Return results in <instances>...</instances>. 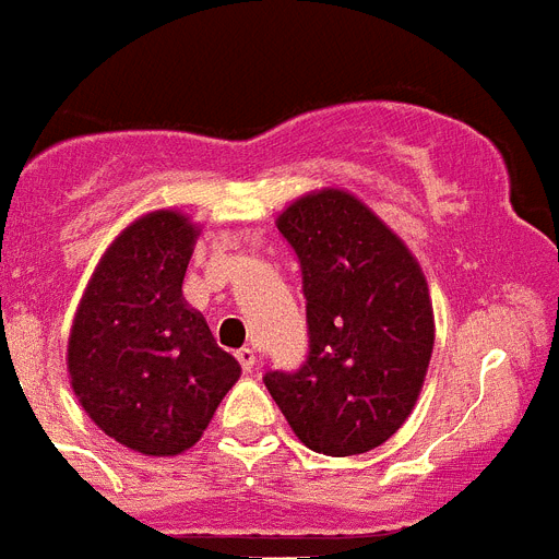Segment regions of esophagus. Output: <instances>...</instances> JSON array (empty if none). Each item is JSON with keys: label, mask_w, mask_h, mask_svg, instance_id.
Masks as SVG:
<instances>
[{"label": "esophagus", "mask_w": 559, "mask_h": 559, "mask_svg": "<svg viewBox=\"0 0 559 559\" xmlns=\"http://www.w3.org/2000/svg\"><path fill=\"white\" fill-rule=\"evenodd\" d=\"M237 359H239V366H242V371L248 373H251L253 366H257V354H253V348H239Z\"/></svg>", "instance_id": "1"}]
</instances>
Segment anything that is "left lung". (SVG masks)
I'll return each mask as SVG.
<instances>
[{
    "instance_id": "left-lung-1",
    "label": "left lung",
    "mask_w": 559,
    "mask_h": 559,
    "mask_svg": "<svg viewBox=\"0 0 559 559\" xmlns=\"http://www.w3.org/2000/svg\"><path fill=\"white\" fill-rule=\"evenodd\" d=\"M276 228L302 271L308 357L265 389L317 454H366L417 405L435 352V311L414 253L348 191L322 188Z\"/></svg>"
}]
</instances>
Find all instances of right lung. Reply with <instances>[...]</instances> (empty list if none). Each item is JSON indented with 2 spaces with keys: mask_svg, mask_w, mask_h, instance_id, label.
Segmentation results:
<instances>
[{
  "mask_svg": "<svg viewBox=\"0 0 559 559\" xmlns=\"http://www.w3.org/2000/svg\"><path fill=\"white\" fill-rule=\"evenodd\" d=\"M200 225L151 211L103 253L68 336L71 389L87 417L124 449L182 454L239 380L205 317L182 297Z\"/></svg>",
  "mask_w": 559,
  "mask_h": 559,
  "instance_id": "obj_1",
  "label": "right lung"
}]
</instances>
